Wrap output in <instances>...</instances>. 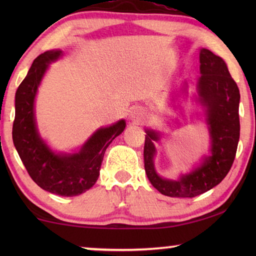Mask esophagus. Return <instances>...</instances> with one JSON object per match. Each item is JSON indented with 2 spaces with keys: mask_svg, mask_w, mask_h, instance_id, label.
Masks as SVG:
<instances>
[{
  "mask_svg": "<svg viewBox=\"0 0 256 256\" xmlns=\"http://www.w3.org/2000/svg\"><path fill=\"white\" fill-rule=\"evenodd\" d=\"M134 114H136V115H138V110H136V112H134Z\"/></svg>",
  "mask_w": 256,
  "mask_h": 256,
  "instance_id": "esophagus-1",
  "label": "esophagus"
}]
</instances>
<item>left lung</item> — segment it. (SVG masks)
Segmentation results:
<instances>
[{
  "label": "left lung",
  "instance_id": "8db88e82",
  "mask_svg": "<svg viewBox=\"0 0 256 256\" xmlns=\"http://www.w3.org/2000/svg\"><path fill=\"white\" fill-rule=\"evenodd\" d=\"M201 78L198 84V102L206 108V122L211 136V156L200 167L178 180H164L154 166L156 148L154 141L159 136L146 130L144 158V170L150 183L164 196L194 198L214 188L230 170L240 140V89L229 73L226 63L209 50L200 52Z\"/></svg>",
  "mask_w": 256,
  "mask_h": 256
}]
</instances>
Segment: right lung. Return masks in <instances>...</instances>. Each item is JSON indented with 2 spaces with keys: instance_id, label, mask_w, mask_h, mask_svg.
Returning <instances> with one entry per match:
<instances>
[{
  "instance_id": "obj_1",
  "label": "right lung",
  "mask_w": 256,
  "mask_h": 256,
  "mask_svg": "<svg viewBox=\"0 0 256 256\" xmlns=\"http://www.w3.org/2000/svg\"><path fill=\"white\" fill-rule=\"evenodd\" d=\"M60 54V50H52L36 58L27 76L16 89L12 138L21 162L34 183L60 196H76L92 188L97 182L107 146L124 131L125 120L99 128L78 154H56L46 146L36 128L34 102L48 64Z\"/></svg>"
}]
</instances>
